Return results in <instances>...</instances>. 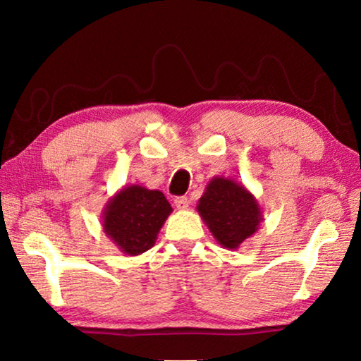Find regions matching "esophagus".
I'll use <instances>...</instances> for the list:
<instances>
[{
	"label": "esophagus",
	"instance_id": "34e87169",
	"mask_svg": "<svg viewBox=\"0 0 361 361\" xmlns=\"http://www.w3.org/2000/svg\"><path fill=\"white\" fill-rule=\"evenodd\" d=\"M175 207L178 210H185L189 207V200L186 195H178V197H175Z\"/></svg>",
	"mask_w": 361,
	"mask_h": 361
}]
</instances>
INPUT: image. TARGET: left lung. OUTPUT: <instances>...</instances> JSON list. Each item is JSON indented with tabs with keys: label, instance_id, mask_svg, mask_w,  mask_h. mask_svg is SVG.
Segmentation results:
<instances>
[{
	"label": "left lung",
	"instance_id": "8db88e82",
	"mask_svg": "<svg viewBox=\"0 0 361 361\" xmlns=\"http://www.w3.org/2000/svg\"><path fill=\"white\" fill-rule=\"evenodd\" d=\"M197 210L224 248H237L253 235L261 221L258 204L245 188L232 180L213 178Z\"/></svg>",
	"mask_w": 361,
	"mask_h": 361
}]
</instances>
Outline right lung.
Masks as SVG:
<instances>
[{
	"label": "right lung",
	"instance_id": "1",
	"mask_svg": "<svg viewBox=\"0 0 361 361\" xmlns=\"http://www.w3.org/2000/svg\"><path fill=\"white\" fill-rule=\"evenodd\" d=\"M172 212L161 191L142 186L124 188L108 204L103 229L126 255H140L149 250L157 232Z\"/></svg>",
	"mask_w": 361,
	"mask_h": 361
}]
</instances>
